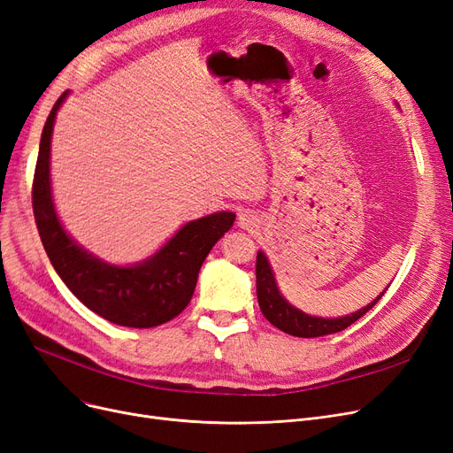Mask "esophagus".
<instances>
[{
    "mask_svg": "<svg viewBox=\"0 0 453 453\" xmlns=\"http://www.w3.org/2000/svg\"><path fill=\"white\" fill-rule=\"evenodd\" d=\"M237 224H239V227H242V229H246V231H254V229L259 226V218H257V214H256L254 211L242 209V211L239 212Z\"/></svg>",
    "mask_w": 453,
    "mask_h": 453,
    "instance_id": "obj_1",
    "label": "esophagus"
}]
</instances>
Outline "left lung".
<instances>
[{
    "mask_svg": "<svg viewBox=\"0 0 453 453\" xmlns=\"http://www.w3.org/2000/svg\"><path fill=\"white\" fill-rule=\"evenodd\" d=\"M256 283H257V303L263 315L276 328H280L286 334H291V336H296V338H319V336H326V334L345 330L347 326L358 321L364 313L370 311L377 304V300L384 295V291L388 289V288L384 289L365 308L350 315H343V317L308 315L283 298V295L278 289L273 266L261 250L257 252V261H256Z\"/></svg>",
    "mask_w": 453,
    "mask_h": 453,
    "instance_id": "obj_1",
    "label": "left lung"
}]
</instances>
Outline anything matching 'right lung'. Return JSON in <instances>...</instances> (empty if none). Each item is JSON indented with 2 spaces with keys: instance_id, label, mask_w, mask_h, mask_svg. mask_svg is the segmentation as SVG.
Returning a JSON list of instances; mask_svg holds the SVG:
<instances>
[{
  "instance_id": "1",
  "label": "right lung",
  "mask_w": 453,
  "mask_h": 453,
  "mask_svg": "<svg viewBox=\"0 0 453 453\" xmlns=\"http://www.w3.org/2000/svg\"><path fill=\"white\" fill-rule=\"evenodd\" d=\"M66 96L69 91L58 98L44 123L33 177V214L46 254L80 303L106 321L130 328L172 321L188 306L201 265L235 214L220 211L184 224L158 252L136 265H111L88 252L61 226L50 180L54 121Z\"/></svg>"
}]
</instances>
